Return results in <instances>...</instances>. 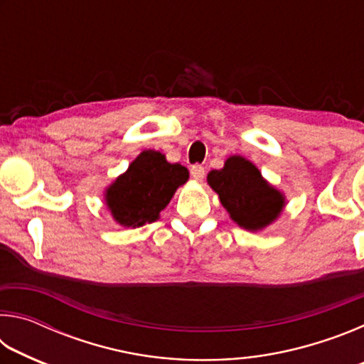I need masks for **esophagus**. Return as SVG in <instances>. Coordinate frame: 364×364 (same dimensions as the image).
Here are the masks:
<instances>
[{"mask_svg": "<svg viewBox=\"0 0 364 364\" xmlns=\"http://www.w3.org/2000/svg\"><path fill=\"white\" fill-rule=\"evenodd\" d=\"M191 176H193L197 181H202L205 176V168L202 167V165H194V167L191 168Z\"/></svg>", "mask_w": 364, "mask_h": 364, "instance_id": "34e87169", "label": "esophagus"}]
</instances>
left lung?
I'll return each mask as SVG.
<instances>
[{"mask_svg":"<svg viewBox=\"0 0 364 364\" xmlns=\"http://www.w3.org/2000/svg\"><path fill=\"white\" fill-rule=\"evenodd\" d=\"M207 183L218 194L232 221L249 231H258L279 217L284 194L264 180L250 160L241 156L226 159L221 170H212Z\"/></svg>","mask_w":364,"mask_h":364,"instance_id":"1","label":"left lung"}]
</instances>
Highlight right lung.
I'll use <instances>...</instances> for the list:
<instances>
[{
    "label": "right lung",
    "mask_w": 364,
    "mask_h": 364,
    "mask_svg": "<svg viewBox=\"0 0 364 364\" xmlns=\"http://www.w3.org/2000/svg\"><path fill=\"white\" fill-rule=\"evenodd\" d=\"M188 178V168L167 162L162 152L143 151L125 173L106 189L104 197L117 223L125 228H139L159 218L175 191Z\"/></svg>",
    "instance_id": "right-lung-1"
}]
</instances>
